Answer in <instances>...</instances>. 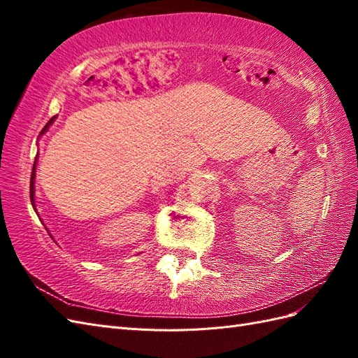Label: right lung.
<instances>
[{
  "label": "right lung",
  "instance_id": "1",
  "mask_svg": "<svg viewBox=\"0 0 358 358\" xmlns=\"http://www.w3.org/2000/svg\"><path fill=\"white\" fill-rule=\"evenodd\" d=\"M53 119H55V116H53L50 121L48 122V125L45 127V129L49 127V124L53 121ZM45 129H43V131H45ZM36 162H37V159H36ZM36 162H34V167H32V173H31V185H29V197H31V203H32V206H34V178H36ZM36 208V206H34Z\"/></svg>",
  "mask_w": 358,
  "mask_h": 358
}]
</instances>
